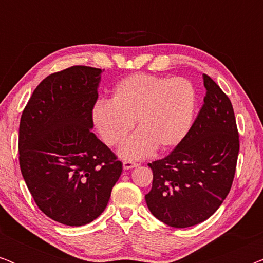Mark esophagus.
I'll return each mask as SVG.
<instances>
[{
    "instance_id": "esophagus-1",
    "label": "esophagus",
    "mask_w": 263,
    "mask_h": 263,
    "mask_svg": "<svg viewBox=\"0 0 263 263\" xmlns=\"http://www.w3.org/2000/svg\"><path fill=\"white\" fill-rule=\"evenodd\" d=\"M138 165H139L138 163H134V161H132V160H124L123 161V168H124V170H129V168L136 167Z\"/></svg>"
}]
</instances>
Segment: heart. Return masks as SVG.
Here are the masks:
<instances>
[{
    "mask_svg": "<svg viewBox=\"0 0 263 263\" xmlns=\"http://www.w3.org/2000/svg\"><path fill=\"white\" fill-rule=\"evenodd\" d=\"M196 93L184 78L138 73L115 86L111 99H99L91 111L93 125L107 146H118L134 128L139 132L121 147L125 159L178 145L188 133Z\"/></svg>",
    "mask_w": 263,
    "mask_h": 263,
    "instance_id": "1",
    "label": "heart"
}]
</instances>
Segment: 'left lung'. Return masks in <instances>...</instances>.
<instances>
[{
  "label": "left lung",
  "mask_w": 263,
  "mask_h": 263,
  "mask_svg": "<svg viewBox=\"0 0 263 263\" xmlns=\"http://www.w3.org/2000/svg\"><path fill=\"white\" fill-rule=\"evenodd\" d=\"M206 97L189 132L163 159L152 161V189L145 196L154 217L172 228L200 224L231 189L239 135L231 100L203 75Z\"/></svg>",
  "instance_id": "8db88e82"
}]
</instances>
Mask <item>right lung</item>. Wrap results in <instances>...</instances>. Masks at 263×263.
Segmentation results:
<instances>
[{"instance_id": "1", "label": "right lung", "mask_w": 263, "mask_h": 263, "mask_svg": "<svg viewBox=\"0 0 263 263\" xmlns=\"http://www.w3.org/2000/svg\"><path fill=\"white\" fill-rule=\"evenodd\" d=\"M102 71L73 66L50 74L21 115V174L39 210L64 225L98 218L122 174L116 154L91 130Z\"/></svg>"}]
</instances>
